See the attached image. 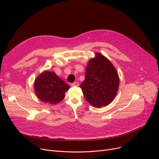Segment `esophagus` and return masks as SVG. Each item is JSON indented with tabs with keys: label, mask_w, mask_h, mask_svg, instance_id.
I'll return each instance as SVG.
<instances>
[{
	"label": "esophagus",
	"mask_w": 159,
	"mask_h": 159,
	"mask_svg": "<svg viewBox=\"0 0 159 159\" xmlns=\"http://www.w3.org/2000/svg\"><path fill=\"white\" fill-rule=\"evenodd\" d=\"M79 83L78 82H75L71 84V86H79Z\"/></svg>",
	"instance_id": "34e87169"
}]
</instances>
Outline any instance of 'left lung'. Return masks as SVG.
I'll list each match as a JSON object with an SVG mask.
<instances>
[{
  "instance_id": "1",
  "label": "left lung",
  "mask_w": 159,
  "mask_h": 159,
  "mask_svg": "<svg viewBox=\"0 0 159 159\" xmlns=\"http://www.w3.org/2000/svg\"><path fill=\"white\" fill-rule=\"evenodd\" d=\"M119 87L118 72L110 61L100 53L89 61L85 79L80 88L91 105L100 108L110 104Z\"/></svg>"
}]
</instances>
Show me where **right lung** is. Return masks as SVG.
<instances>
[{
	"mask_svg": "<svg viewBox=\"0 0 159 159\" xmlns=\"http://www.w3.org/2000/svg\"><path fill=\"white\" fill-rule=\"evenodd\" d=\"M70 88V86L54 71L49 70L40 73L34 82V90L38 98L50 104L61 102L65 97V93Z\"/></svg>",
	"mask_w": 159,
	"mask_h": 159,
	"instance_id": "obj_1",
	"label": "right lung"
}]
</instances>
